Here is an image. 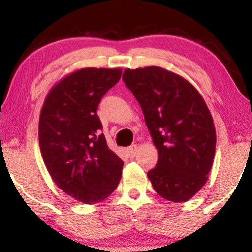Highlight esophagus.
Listing matches in <instances>:
<instances>
[{
  "label": "esophagus",
  "mask_w": 252,
  "mask_h": 252,
  "mask_svg": "<svg viewBox=\"0 0 252 252\" xmlns=\"http://www.w3.org/2000/svg\"><path fill=\"white\" fill-rule=\"evenodd\" d=\"M137 146L136 144H132L131 147H129L128 149H126V153H128V155L130 156V158H134V156L137 154Z\"/></svg>",
  "instance_id": "esophagus-1"
}]
</instances>
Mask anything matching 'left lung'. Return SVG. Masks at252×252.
<instances>
[{
	"instance_id": "left-lung-1",
	"label": "left lung",
	"mask_w": 252,
	"mask_h": 252,
	"mask_svg": "<svg viewBox=\"0 0 252 252\" xmlns=\"http://www.w3.org/2000/svg\"><path fill=\"white\" fill-rule=\"evenodd\" d=\"M123 82L140 103L158 150L148 172L166 200L184 202L202 189L212 168L216 129L204 98L189 80L158 66L124 71Z\"/></svg>"
}]
</instances>
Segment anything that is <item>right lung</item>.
<instances>
[{
    "label": "right lung",
    "instance_id": "right-lung-1",
    "mask_svg": "<svg viewBox=\"0 0 252 252\" xmlns=\"http://www.w3.org/2000/svg\"><path fill=\"white\" fill-rule=\"evenodd\" d=\"M121 68H80L50 90L39 120L40 150L60 189L83 204L103 201L116 189L123 161L100 134V99L120 80Z\"/></svg>",
    "mask_w": 252,
    "mask_h": 252
}]
</instances>
